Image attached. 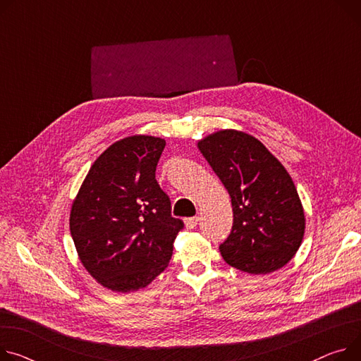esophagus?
Segmentation results:
<instances>
[{
	"label": "esophagus",
	"mask_w": 361,
	"mask_h": 361,
	"mask_svg": "<svg viewBox=\"0 0 361 361\" xmlns=\"http://www.w3.org/2000/svg\"><path fill=\"white\" fill-rule=\"evenodd\" d=\"M198 223H200V218H198V216H190V218H186V219H185V226H186V228H189V230L195 228V227L198 226Z\"/></svg>",
	"instance_id": "34e87169"
}]
</instances>
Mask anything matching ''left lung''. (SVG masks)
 <instances>
[{
  "instance_id": "1",
  "label": "left lung",
  "mask_w": 361,
  "mask_h": 361,
  "mask_svg": "<svg viewBox=\"0 0 361 361\" xmlns=\"http://www.w3.org/2000/svg\"><path fill=\"white\" fill-rule=\"evenodd\" d=\"M198 147L231 198L233 228L219 244L224 260L253 274L283 267L302 243L305 215L282 163L257 138L235 130L214 133Z\"/></svg>"
}]
</instances>
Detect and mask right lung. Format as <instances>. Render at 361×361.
I'll list each match as a JSON object with an SVG mask.
<instances>
[{
    "mask_svg": "<svg viewBox=\"0 0 361 361\" xmlns=\"http://www.w3.org/2000/svg\"><path fill=\"white\" fill-rule=\"evenodd\" d=\"M166 143L133 135L109 146L91 166L73 201L69 227L79 259L116 292L147 286L173 253L183 221L156 180Z\"/></svg>",
    "mask_w": 361,
    "mask_h": 361,
    "instance_id": "right-lung-1",
    "label": "right lung"
}]
</instances>
